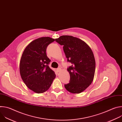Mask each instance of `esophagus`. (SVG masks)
Wrapping results in <instances>:
<instances>
[{
    "instance_id": "34e87169",
    "label": "esophagus",
    "mask_w": 122,
    "mask_h": 122,
    "mask_svg": "<svg viewBox=\"0 0 122 122\" xmlns=\"http://www.w3.org/2000/svg\"><path fill=\"white\" fill-rule=\"evenodd\" d=\"M57 71L58 72H60V71H61V68H60V67H59V68H57Z\"/></svg>"
}]
</instances>
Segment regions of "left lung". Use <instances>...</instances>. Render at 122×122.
Here are the masks:
<instances>
[{
    "mask_svg": "<svg viewBox=\"0 0 122 122\" xmlns=\"http://www.w3.org/2000/svg\"><path fill=\"white\" fill-rule=\"evenodd\" d=\"M56 41L63 46L67 61L72 64L67 69L70 82L65 85V88L73 94L83 92L91 84L95 75L96 61L91 49L83 41L71 36H61Z\"/></svg>",
    "mask_w": 122,
    "mask_h": 122,
    "instance_id": "left-lung-1",
    "label": "left lung"
}]
</instances>
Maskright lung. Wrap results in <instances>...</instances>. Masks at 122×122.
Masks as SVG:
<instances>
[{
    "mask_svg": "<svg viewBox=\"0 0 122 122\" xmlns=\"http://www.w3.org/2000/svg\"><path fill=\"white\" fill-rule=\"evenodd\" d=\"M55 41L48 37L34 40L26 47L21 56V78L27 87L36 93L48 90L56 77L48 66L51 60L46 53L48 45Z\"/></svg>",
    "mask_w": 122,
    "mask_h": 122,
    "instance_id": "obj_1",
    "label": "right lung"
}]
</instances>
